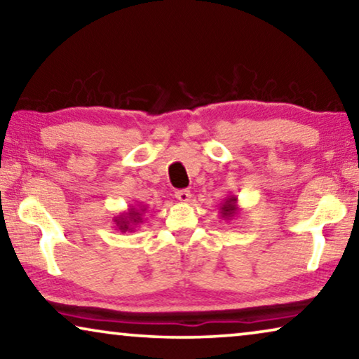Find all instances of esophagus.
<instances>
[{
    "label": "esophagus",
    "instance_id": "34e87169",
    "mask_svg": "<svg viewBox=\"0 0 359 359\" xmlns=\"http://www.w3.org/2000/svg\"><path fill=\"white\" fill-rule=\"evenodd\" d=\"M176 199L180 201V203H189L191 201V193L188 189H180V191H176Z\"/></svg>",
    "mask_w": 359,
    "mask_h": 359
}]
</instances>
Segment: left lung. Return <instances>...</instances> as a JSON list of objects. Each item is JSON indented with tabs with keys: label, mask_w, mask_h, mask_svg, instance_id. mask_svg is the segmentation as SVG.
Listing matches in <instances>:
<instances>
[{
	"label": "left lung",
	"mask_w": 359,
	"mask_h": 359,
	"mask_svg": "<svg viewBox=\"0 0 359 359\" xmlns=\"http://www.w3.org/2000/svg\"><path fill=\"white\" fill-rule=\"evenodd\" d=\"M220 217L224 220H232L237 217L240 214V208H238V199L235 196H229L227 199H224V203L220 204Z\"/></svg>",
	"instance_id": "8db88e82"
}]
</instances>
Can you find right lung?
Instances as JSON below:
<instances>
[{"label": "right lung", "instance_id": "1", "mask_svg": "<svg viewBox=\"0 0 359 359\" xmlns=\"http://www.w3.org/2000/svg\"><path fill=\"white\" fill-rule=\"evenodd\" d=\"M147 212L145 205H129L126 212L114 217L116 229L121 232H134L139 225L144 222V214Z\"/></svg>", "mask_w": 359, "mask_h": 359}]
</instances>
